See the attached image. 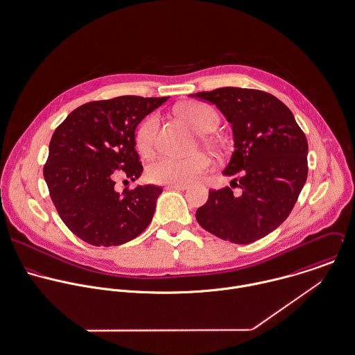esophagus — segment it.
I'll list each match as a JSON object with an SVG mask.
<instances>
[{"instance_id":"esophagus-1","label":"esophagus","mask_w":355,"mask_h":355,"mask_svg":"<svg viewBox=\"0 0 355 355\" xmlns=\"http://www.w3.org/2000/svg\"><path fill=\"white\" fill-rule=\"evenodd\" d=\"M166 189H175V191H185L188 189V185L184 184H167Z\"/></svg>"}]
</instances>
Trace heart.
I'll use <instances>...</instances> for the list:
<instances>
[{
  "mask_svg": "<svg viewBox=\"0 0 355 355\" xmlns=\"http://www.w3.org/2000/svg\"><path fill=\"white\" fill-rule=\"evenodd\" d=\"M177 112L196 130L213 132L218 126V116L213 110L200 103H187L177 108ZM159 118L155 114L142 119L135 136L136 146L141 155H149L156 142ZM211 159L206 153H196L189 157L163 155L148 166V177L159 184H192L199 181L211 168Z\"/></svg>",
  "mask_w": 355,
  "mask_h": 355,
  "instance_id": "b5f03b06",
  "label": "heart"
}]
</instances>
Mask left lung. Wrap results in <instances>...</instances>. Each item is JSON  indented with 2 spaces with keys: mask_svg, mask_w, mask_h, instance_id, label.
<instances>
[{
  "mask_svg": "<svg viewBox=\"0 0 355 355\" xmlns=\"http://www.w3.org/2000/svg\"><path fill=\"white\" fill-rule=\"evenodd\" d=\"M215 104L232 123L234 152L223 170L226 187L209 191L196 211L199 225L222 240L254 243L279 227L292 211L307 178V140L289 108L257 89L219 87L191 94ZM234 182V181H232Z\"/></svg>",
  "mask_w": 355,
  "mask_h": 355,
  "instance_id": "8db88e82",
  "label": "left lung"
}]
</instances>
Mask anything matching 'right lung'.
Wrapping results in <instances>:
<instances>
[{
  "label": "right lung",
  "mask_w": 355,
  "mask_h": 355,
  "mask_svg": "<svg viewBox=\"0 0 355 355\" xmlns=\"http://www.w3.org/2000/svg\"><path fill=\"white\" fill-rule=\"evenodd\" d=\"M167 97L121 96L90 101L58 126L44 177L51 199L75 236L96 247L121 245L146 229L160 187L115 191V177L142 173L135 132Z\"/></svg>",
  "instance_id": "right-lung-1"
}]
</instances>
